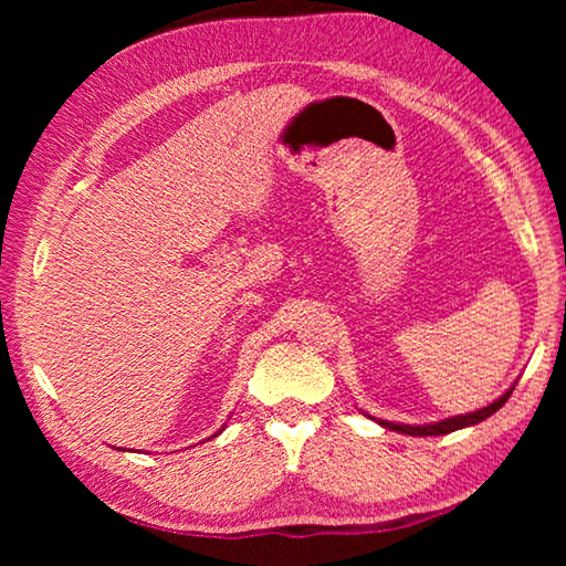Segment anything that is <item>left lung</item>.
Segmentation results:
<instances>
[{
	"label": "left lung",
	"mask_w": 566,
	"mask_h": 566,
	"mask_svg": "<svg viewBox=\"0 0 566 566\" xmlns=\"http://www.w3.org/2000/svg\"><path fill=\"white\" fill-rule=\"evenodd\" d=\"M514 389V387H512ZM512 389L504 391V395L492 401L490 407L484 409H476V411H469V415H462V417H449V419H442V421H434V424H421V427H411V424H395V421H385L379 419L381 427L387 429H395V432H401V434H411V437H437V434H449V432H457V429H464V427H472V424H479V421H484L486 417H492L494 411H500L504 407V401L512 397Z\"/></svg>",
	"instance_id": "8db88e82"
}]
</instances>
